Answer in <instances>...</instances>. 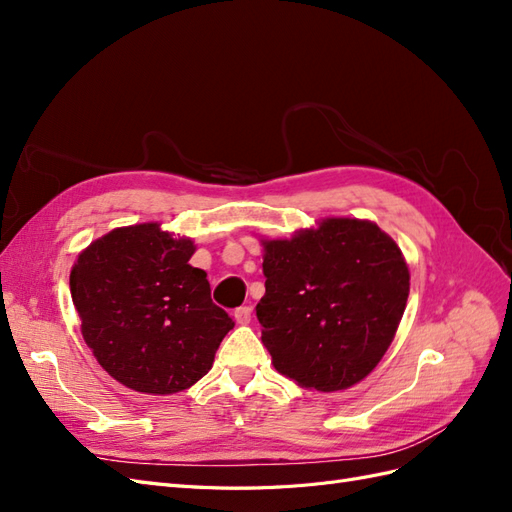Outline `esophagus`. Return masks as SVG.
Here are the masks:
<instances>
[{"label": "esophagus", "mask_w": 512, "mask_h": 512, "mask_svg": "<svg viewBox=\"0 0 512 512\" xmlns=\"http://www.w3.org/2000/svg\"><path fill=\"white\" fill-rule=\"evenodd\" d=\"M235 320H237V324H247L252 320V307H247V305H243V307H237L235 309Z\"/></svg>", "instance_id": "esophagus-1"}]
</instances>
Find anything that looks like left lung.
<instances>
[{
	"mask_svg": "<svg viewBox=\"0 0 512 512\" xmlns=\"http://www.w3.org/2000/svg\"><path fill=\"white\" fill-rule=\"evenodd\" d=\"M262 247L256 316L273 367L322 393L361 382L406 309L410 271L397 243L374 222L327 218Z\"/></svg>",
	"mask_w": 512,
	"mask_h": 512,
	"instance_id": "1",
	"label": "left lung"
}]
</instances>
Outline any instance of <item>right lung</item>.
Returning <instances> with one entry per match:
<instances>
[{"mask_svg":"<svg viewBox=\"0 0 512 512\" xmlns=\"http://www.w3.org/2000/svg\"><path fill=\"white\" fill-rule=\"evenodd\" d=\"M192 239L158 222L115 228L79 254L70 292L87 346L108 376L138 393L190 389L235 322L190 265Z\"/></svg>","mask_w":512,"mask_h":512,"instance_id":"1","label":"right lung"}]
</instances>
